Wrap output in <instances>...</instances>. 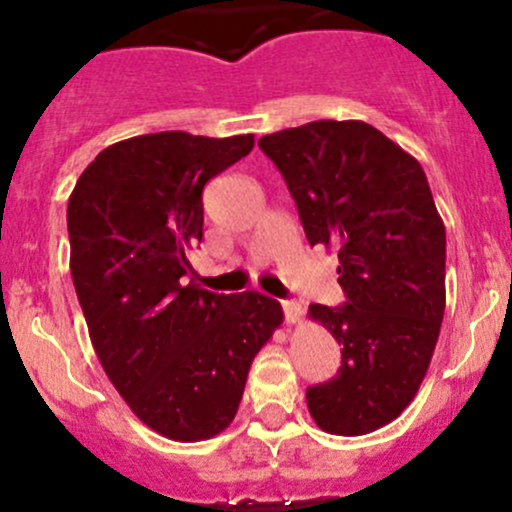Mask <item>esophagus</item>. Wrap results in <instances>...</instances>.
Segmentation results:
<instances>
[{"label":"esophagus","instance_id":"34e87169","mask_svg":"<svg viewBox=\"0 0 512 512\" xmlns=\"http://www.w3.org/2000/svg\"><path fill=\"white\" fill-rule=\"evenodd\" d=\"M282 308H284V318L286 323H299L301 316H303V306L299 301H282Z\"/></svg>","mask_w":512,"mask_h":512}]
</instances>
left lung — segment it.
<instances>
[{"instance_id": "left-lung-1", "label": "left lung", "mask_w": 512, "mask_h": 512, "mask_svg": "<svg viewBox=\"0 0 512 512\" xmlns=\"http://www.w3.org/2000/svg\"><path fill=\"white\" fill-rule=\"evenodd\" d=\"M311 245L338 252L345 306L308 316L342 352L306 391L320 430L367 435L396 420L428 374L445 316V223L423 167L364 121H311L260 138Z\"/></svg>"}]
</instances>
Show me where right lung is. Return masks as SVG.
<instances>
[{"mask_svg":"<svg viewBox=\"0 0 512 512\" xmlns=\"http://www.w3.org/2000/svg\"><path fill=\"white\" fill-rule=\"evenodd\" d=\"M252 145V133L121 140L89 162L67 201L70 272L94 352L128 408L177 442L233 423L252 359L284 320L260 291L179 282L204 235L206 182Z\"/></svg>","mask_w":512,"mask_h":512,"instance_id":"add662e5","label":"right lung"}]
</instances>
